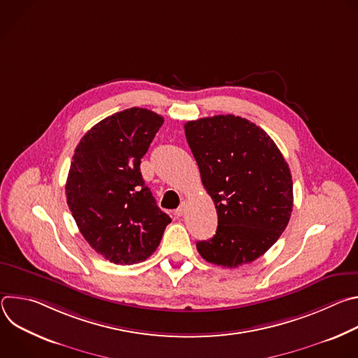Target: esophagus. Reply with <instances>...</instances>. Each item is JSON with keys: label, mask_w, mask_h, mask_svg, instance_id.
<instances>
[{"label": "esophagus", "mask_w": 358, "mask_h": 358, "mask_svg": "<svg viewBox=\"0 0 358 358\" xmlns=\"http://www.w3.org/2000/svg\"><path fill=\"white\" fill-rule=\"evenodd\" d=\"M185 211H187V206H185V202H182L181 206L176 210V215H177V217H182V215L185 214Z\"/></svg>", "instance_id": "1"}]
</instances>
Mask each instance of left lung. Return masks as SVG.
Wrapping results in <instances>:
<instances>
[{"label": "left lung", "mask_w": 358, "mask_h": 358, "mask_svg": "<svg viewBox=\"0 0 358 358\" xmlns=\"http://www.w3.org/2000/svg\"><path fill=\"white\" fill-rule=\"evenodd\" d=\"M184 129L218 214L215 235L196 242L199 255L224 268L253 262L290 220L293 182L286 160L266 131L239 116L203 117Z\"/></svg>", "instance_id": "obj_1"}]
</instances>
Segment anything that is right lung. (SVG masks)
I'll use <instances>...</instances> for the list:
<instances>
[{
    "label": "right lung",
    "instance_id": "add662e5",
    "mask_svg": "<svg viewBox=\"0 0 358 358\" xmlns=\"http://www.w3.org/2000/svg\"><path fill=\"white\" fill-rule=\"evenodd\" d=\"M164 123L131 108L94 124L76 145L66 180V202L87 243L116 265L145 261L171 218L156 203L140 163Z\"/></svg>",
    "mask_w": 358,
    "mask_h": 358
}]
</instances>
